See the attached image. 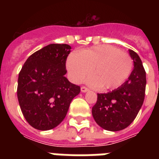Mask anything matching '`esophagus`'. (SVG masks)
Returning a JSON list of instances; mask_svg holds the SVG:
<instances>
[{
	"mask_svg": "<svg viewBox=\"0 0 159 159\" xmlns=\"http://www.w3.org/2000/svg\"><path fill=\"white\" fill-rule=\"evenodd\" d=\"M81 91H82V92H87L89 91V89L87 88V87H85V86H82V87H81Z\"/></svg>",
	"mask_w": 159,
	"mask_h": 159,
	"instance_id": "obj_1",
	"label": "esophagus"
}]
</instances>
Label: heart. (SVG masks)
I'll return each instance as SVG.
<instances>
[{"label": "heart", "mask_w": 159, "mask_h": 159, "mask_svg": "<svg viewBox=\"0 0 159 159\" xmlns=\"http://www.w3.org/2000/svg\"><path fill=\"white\" fill-rule=\"evenodd\" d=\"M67 67L72 82L79 83L92 72L88 80L94 87L112 90L121 87L130 77L133 58L115 46L104 44L68 56Z\"/></svg>", "instance_id": "heart-1"}]
</instances>
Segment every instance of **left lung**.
Returning a JSON list of instances; mask_svg holds the SVG:
<instances>
[{
	"label": "left lung",
	"mask_w": 159,
	"mask_h": 159,
	"mask_svg": "<svg viewBox=\"0 0 159 159\" xmlns=\"http://www.w3.org/2000/svg\"><path fill=\"white\" fill-rule=\"evenodd\" d=\"M133 72L121 87L108 93L97 94L92 116L104 129L119 131L128 127L138 115L145 96L146 72L139 55L133 50Z\"/></svg>",
	"instance_id": "obj_1"
}]
</instances>
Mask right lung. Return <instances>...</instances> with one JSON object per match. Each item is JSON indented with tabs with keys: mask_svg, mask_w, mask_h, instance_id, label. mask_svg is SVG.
<instances>
[{
	"mask_svg": "<svg viewBox=\"0 0 159 159\" xmlns=\"http://www.w3.org/2000/svg\"><path fill=\"white\" fill-rule=\"evenodd\" d=\"M70 49L65 43L48 44L31 54L19 73V104L34 129L48 130L58 125L81 91L64 77Z\"/></svg>",
	"mask_w": 159,
	"mask_h": 159,
	"instance_id": "add662e5",
	"label": "right lung"
}]
</instances>
